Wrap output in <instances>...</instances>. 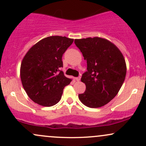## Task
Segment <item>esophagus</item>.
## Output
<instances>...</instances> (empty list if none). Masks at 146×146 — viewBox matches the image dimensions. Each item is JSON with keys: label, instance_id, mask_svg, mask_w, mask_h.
I'll return each mask as SVG.
<instances>
[{"label": "esophagus", "instance_id": "esophagus-1", "mask_svg": "<svg viewBox=\"0 0 146 146\" xmlns=\"http://www.w3.org/2000/svg\"><path fill=\"white\" fill-rule=\"evenodd\" d=\"M80 79H81V78H80V77H78V78H75V80H76L78 82H79V81H80Z\"/></svg>", "mask_w": 146, "mask_h": 146}]
</instances>
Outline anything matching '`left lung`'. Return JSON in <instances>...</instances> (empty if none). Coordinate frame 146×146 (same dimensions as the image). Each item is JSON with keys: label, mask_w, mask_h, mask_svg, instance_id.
I'll list each match as a JSON object with an SVG mask.
<instances>
[{"label": "left lung", "mask_w": 146, "mask_h": 146, "mask_svg": "<svg viewBox=\"0 0 146 146\" xmlns=\"http://www.w3.org/2000/svg\"><path fill=\"white\" fill-rule=\"evenodd\" d=\"M74 42L87 62V71L81 78L86 90L79 94V99L89 108L104 106L116 96L124 82V57L116 45L105 38L94 37Z\"/></svg>", "instance_id": "left-lung-1"}]
</instances>
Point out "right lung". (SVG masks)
Masks as SVG:
<instances>
[{
  "label": "right lung",
  "instance_id": "1",
  "mask_svg": "<svg viewBox=\"0 0 146 146\" xmlns=\"http://www.w3.org/2000/svg\"><path fill=\"white\" fill-rule=\"evenodd\" d=\"M73 42L65 36L46 37L29 48L22 60L21 79L29 98L49 107L60 101L63 89L71 82L59 68L63 53Z\"/></svg>",
  "mask_w": 146,
  "mask_h": 146
}]
</instances>
